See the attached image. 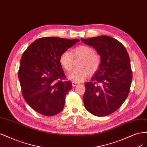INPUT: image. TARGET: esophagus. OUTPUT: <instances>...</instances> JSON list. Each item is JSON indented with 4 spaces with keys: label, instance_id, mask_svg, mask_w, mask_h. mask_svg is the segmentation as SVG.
Returning <instances> with one entry per match:
<instances>
[{
    "label": "esophagus",
    "instance_id": "esophagus-1",
    "mask_svg": "<svg viewBox=\"0 0 147 147\" xmlns=\"http://www.w3.org/2000/svg\"><path fill=\"white\" fill-rule=\"evenodd\" d=\"M78 85H79V83L76 82H72V86H73V87L76 86H78Z\"/></svg>",
    "mask_w": 147,
    "mask_h": 147
}]
</instances>
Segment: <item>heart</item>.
<instances>
[{
  "mask_svg": "<svg viewBox=\"0 0 147 147\" xmlns=\"http://www.w3.org/2000/svg\"><path fill=\"white\" fill-rule=\"evenodd\" d=\"M74 59H80L78 63L79 68L74 69L69 75V78L76 82L86 80L90 73H96L100 67L101 62L100 56L94 53L92 47L80 45L72 49L71 53L66 51L60 56V63L67 72H69L72 69Z\"/></svg>",
  "mask_w": 147,
  "mask_h": 147,
  "instance_id": "obj_1",
  "label": "heart"
}]
</instances>
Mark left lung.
Wrapping results in <instances>:
<instances>
[{
    "instance_id": "1",
    "label": "left lung",
    "mask_w": 147,
    "mask_h": 147,
    "mask_svg": "<svg viewBox=\"0 0 147 147\" xmlns=\"http://www.w3.org/2000/svg\"><path fill=\"white\" fill-rule=\"evenodd\" d=\"M101 56L100 67L86 82L84 104L92 114L106 116L120 107L129 93L132 73L128 53L120 41L102 35L81 39Z\"/></svg>"
}]
</instances>
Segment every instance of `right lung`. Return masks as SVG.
<instances>
[{"mask_svg": "<svg viewBox=\"0 0 147 147\" xmlns=\"http://www.w3.org/2000/svg\"><path fill=\"white\" fill-rule=\"evenodd\" d=\"M79 40L42 37L34 41L23 53L18 70L22 96L36 112L53 116L63 110L66 94L72 88L59 58Z\"/></svg>", "mask_w": 147, "mask_h": 147, "instance_id": "add662e5", "label": "right lung"}]
</instances>
